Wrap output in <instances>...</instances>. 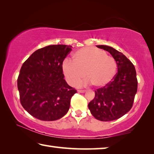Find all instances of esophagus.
I'll return each mask as SVG.
<instances>
[{
    "label": "esophagus",
    "mask_w": 154,
    "mask_h": 154,
    "mask_svg": "<svg viewBox=\"0 0 154 154\" xmlns=\"http://www.w3.org/2000/svg\"><path fill=\"white\" fill-rule=\"evenodd\" d=\"M86 90H85V89H79L78 90V91L79 92V93H84V92H85Z\"/></svg>",
    "instance_id": "1"
}]
</instances>
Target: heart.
<instances>
[{"label":"heart","mask_w":154,"mask_h":154,"mask_svg":"<svg viewBox=\"0 0 154 154\" xmlns=\"http://www.w3.org/2000/svg\"><path fill=\"white\" fill-rule=\"evenodd\" d=\"M62 70L67 82L77 85L85 75L84 82L92 83L96 87H102L110 83L115 76L117 70L116 60L108 56L104 50L92 47H84L75 52L72 59L63 60Z\"/></svg>","instance_id":"1"}]
</instances>
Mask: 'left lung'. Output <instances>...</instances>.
<instances>
[{
  "label": "left lung",
  "instance_id": "8db88e82",
  "mask_svg": "<svg viewBox=\"0 0 154 154\" xmlns=\"http://www.w3.org/2000/svg\"><path fill=\"white\" fill-rule=\"evenodd\" d=\"M97 47L110 53L116 61L118 72L110 83L95 91V97L88 108L99 121H114L133 107L138 83L135 68L122 52L108 46Z\"/></svg>",
  "mask_w": 154,
  "mask_h": 154
}]
</instances>
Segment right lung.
Here are the masks:
<instances>
[{
  "label": "right lung",
  "mask_w": 154,
  "mask_h": 154,
  "mask_svg": "<svg viewBox=\"0 0 154 154\" xmlns=\"http://www.w3.org/2000/svg\"><path fill=\"white\" fill-rule=\"evenodd\" d=\"M71 46L50 45L35 51L25 61L17 78L21 104L32 116L52 121L67 113L77 90L64 79L62 64Z\"/></svg>",
  "instance_id": "right-lung-1"
}]
</instances>
